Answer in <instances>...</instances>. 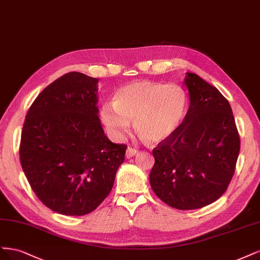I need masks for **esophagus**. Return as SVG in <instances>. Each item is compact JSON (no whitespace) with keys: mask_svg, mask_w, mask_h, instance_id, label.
I'll return each instance as SVG.
<instances>
[{"mask_svg":"<svg viewBox=\"0 0 260 260\" xmlns=\"http://www.w3.org/2000/svg\"><path fill=\"white\" fill-rule=\"evenodd\" d=\"M138 153V150H136L135 148H127V150H126V157L127 158H129V157H133V156H135L136 154Z\"/></svg>","mask_w":260,"mask_h":260,"instance_id":"34e87169","label":"esophagus"}]
</instances>
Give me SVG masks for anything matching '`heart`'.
Returning a JSON list of instances; mask_svg holds the SVG:
<instances>
[{"instance_id": "1", "label": "heart", "mask_w": 260, "mask_h": 260, "mask_svg": "<svg viewBox=\"0 0 260 260\" xmlns=\"http://www.w3.org/2000/svg\"><path fill=\"white\" fill-rule=\"evenodd\" d=\"M188 97L177 84L135 81L124 85L105 103L100 116L107 131L115 138L127 133L129 121L134 129L148 144H157L177 131L185 118Z\"/></svg>"}]
</instances>
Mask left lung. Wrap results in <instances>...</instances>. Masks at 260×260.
I'll list each match as a JSON object with an SVG mask.
<instances>
[{
    "label": "left lung",
    "mask_w": 260,
    "mask_h": 260,
    "mask_svg": "<svg viewBox=\"0 0 260 260\" xmlns=\"http://www.w3.org/2000/svg\"><path fill=\"white\" fill-rule=\"evenodd\" d=\"M190 106L180 126L152 151L149 179L154 193L177 209L218 200L236 170L240 136L227 99L198 74L187 72Z\"/></svg>",
    "instance_id": "left-lung-1"
}]
</instances>
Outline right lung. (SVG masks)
Instances as JSON below:
<instances>
[{
  "label": "right lung",
  "mask_w": 260,
  "mask_h": 260,
  "mask_svg": "<svg viewBox=\"0 0 260 260\" xmlns=\"http://www.w3.org/2000/svg\"><path fill=\"white\" fill-rule=\"evenodd\" d=\"M97 84L81 72L62 75L41 91L23 123V173L41 202L67 216L86 215L99 206L126 151V145L105 135Z\"/></svg>",
  "instance_id": "obj_1"
}]
</instances>
